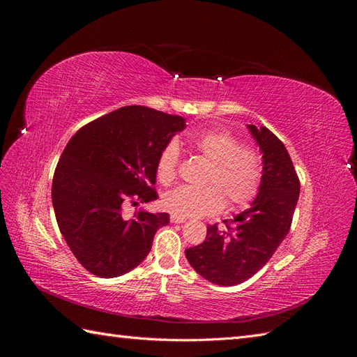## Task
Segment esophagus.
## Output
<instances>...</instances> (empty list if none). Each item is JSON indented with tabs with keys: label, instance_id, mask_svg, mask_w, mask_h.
Segmentation results:
<instances>
[{
	"label": "esophagus",
	"instance_id": "1",
	"mask_svg": "<svg viewBox=\"0 0 357 357\" xmlns=\"http://www.w3.org/2000/svg\"><path fill=\"white\" fill-rule=\"evenodd\" d=\"M169 220H171V223H185V222H186V218H180V215H174V214H171Z\"/></svg>",
	"mask_w": 357,
	"mask_h": 357
}]
</instances>
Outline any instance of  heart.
I'll return each mask as SVG.
<instances>
[{"label": "heart", "instance_id": "1", "mask_svg": "<svg viewBox=\"0 0 357 357\" xmlns=\"http://www.w3.org/2000/svg\"><path fill=\"white\" fill-rule=\"evenodd\" d=\"M192 144L210 162L204 188L180 186L162 197V207L180 218H199L222 210L240 208L250 202L262 181L261 160L253 150L243 147L234 135L208 131L197 135ZM178 147L171 143L159 155L156 176L162 185H169L177 176Z\"/></svg>", "mask_w": 357, "mask_h": 357}]
</instances>
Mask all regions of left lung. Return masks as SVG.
<instances>
[{
	"label": "left lung",
	"mask_w": 357,
	"mask_h": 357,
	"mask_svg": "<svg viewBox=\"0 0 357 357\" xmlns=\"http://www.w3.org/2000/svg\"><path fill=\"white\" fill-rule=\"evenodd\" d=\"M247 129L264 164L256 198L232 225H208L204 243L185 252L192 268L219 286L245 282L271 259L290 229L299 198V178L284 144L265 126Z\"/></svg>",
	"instance_id": "left-lung-1"
}]
</instances>
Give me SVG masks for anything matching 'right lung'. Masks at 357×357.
Listing matches in <instances>:
<instances>
[{
	"instance_id": "1",
	"label": "right lung",
	"mask_w": 357,
	"mask_h": 357,
	"mask_svg": "<svg viewBox=\"0 0 357 357\" xmlns=\"http://www.w3.org/2000/svg\"><path fill=\"white\" fill-rule=\"evenodd\" d=\"M186 119L143 105H126L83 126L70 139L55 169L52 202L59 231L77 261L96 277L132 271L152 248L168 213L138 210L129 201L152 202L156 165ZM135 202V204H137Z\"/></svg>"
}]
</instances>
